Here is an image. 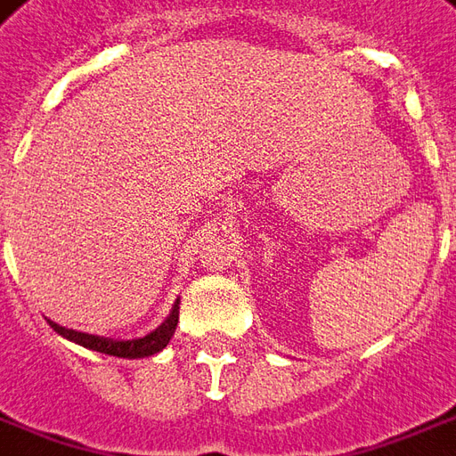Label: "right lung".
I'll return each instance as SVG.
<instances>
[{
	"instance_id": "obj_1",
	"label": "right lung",
	"mask_w": 456,
	"mask_h": 456,
	"mask_svg": "<svg viewBox=\"0 0 456 456\" xmlns=\"http://www.w3.org/2000/svg\"><path fill=\"white\" fill-rule=\"evenodd\" d=\"M177 321H180V298L175 301L170 316L162 321L160 326L151 330L148 336H140V338L120 340V338H103V336H94V333H81V330H73V328L59 326L49 321V326L63 336V338L73 340L78 346H84L88 350H95V353H106V355H116V358H128V361H135V358H148V355H155L160 353L170 338L175 336V328H177Z\"/></svg>"
}]
</instances>
